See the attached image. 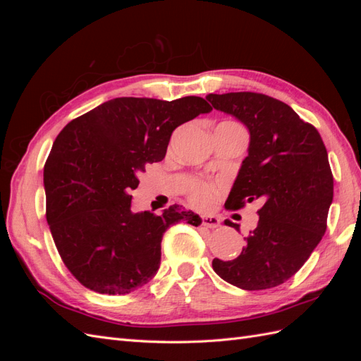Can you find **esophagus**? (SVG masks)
Listing matches in <instances>:
<instances>
[{"label":"esophagus","mask_w":361,"mask_h":361,"mask_svg":"<svg viewBox=\"0 0 361 361\" xmlns=\"http://www.w3.org/2000/svg\"><path fill=\"white\" fill-rule=\"evenodd\" d=\"M200 223H202V226H204V227L215 228V227L220 226L221 220H220V218H218L216 215H203Z\"/></svg>","instance_id":"34e87169"}]
</instances>
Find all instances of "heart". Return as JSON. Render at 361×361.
Returning <instances> with one entry per match:
<instances>
[{"label":"heart","mask_w":361,"mask_h":361,"mask_svg":"<svg viewBox=\"0 0 361 361\" xmlns=\"http://www.w3.org/2000/svg\"><path fill=\"white\" fill-rule=\"evenodd\" d=\"M216 187L211 183H197L190 191V200L199 207H209L216 197Z\"/></svg>","instance_id":"b5f03b06"}]
</instances>
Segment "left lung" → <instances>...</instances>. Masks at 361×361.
<instances>
[{
  "label": "left lung",
  "mask_w": 361,
  "mask_h": 361,
  "mask_svg": "<svg viewBox=\"0 0 361 361\" xmlns=\"http://www.w3.org/2000/svg\"><path fill=\"white\" fill-rule=\"evenodd\" d=\"M218 111L232 114L250 133L226 209L259 202V221L233 260H212L223 280L245 290L276 288L312 255L326 231L333 202V173L324 141L313 125L274 97L236 92L207 94ZM226 226H239L231 220Z\"/></svg>",
  "instance_id": "8db88e82"
}]
</instances>
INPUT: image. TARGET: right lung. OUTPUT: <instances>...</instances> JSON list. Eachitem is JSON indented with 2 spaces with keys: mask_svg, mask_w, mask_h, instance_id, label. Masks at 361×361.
Wrapping results in <instances>:
<instances>
[{
  "mask_svg": "<svg viewBox=\"0 0 361 361\" xmlns=\"http://www.w3.org/2000/svg\"><path fill=\"white\" fill-rule=\"evenodd\" d=\"M212 110L203 97H116L73 118L43 169L47 221L64 265L87 289L125 295L157 274L161 241L200 216L173 204L161 215L130 211L147 164L162 161L173 130Z\"/></svg>",
  "mask_w": 361,
  "mask_h": 361,
  "instance_id": "right-lung-1",
  "label": "right lung"
}]
</instances>
